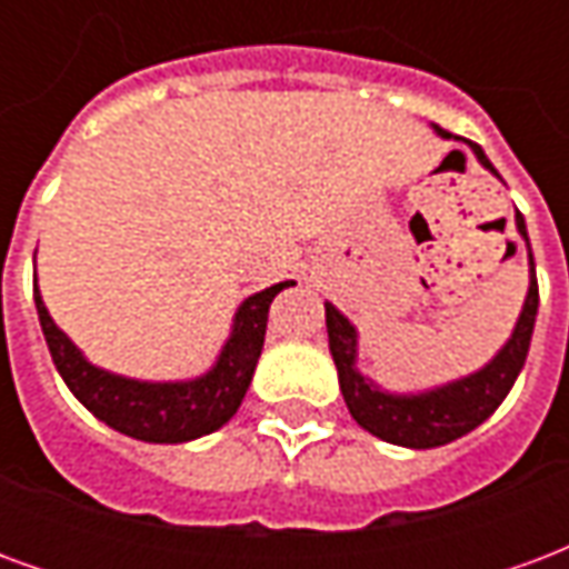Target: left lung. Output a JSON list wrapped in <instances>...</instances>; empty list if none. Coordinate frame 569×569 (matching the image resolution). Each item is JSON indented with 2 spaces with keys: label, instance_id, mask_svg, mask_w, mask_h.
I'll list each match as a JSON object with an SVG mask.
<instances>
[{
  "label": "left lung",
  "instance_id": "obj_1",
  "mask_svg": "<svg viewBox=\"0 0 569 569\" xmlns=\"http://www.w3.org/2000/svg\"><path fill=\"white\" fill-rule=\"evenodd\" d=\"M441 137H448L439 130ZM478 161L488 170L493 163L488 154L476 146ZM518 231L525 234L527 249H530V237H527L525 216H515ZM530 264H533V252H530ZM539 308V286L537 271H530V292H527L525 310L518 317L509 345L502 347L500 357L490 366H485L476 375H469L463 381L448 383L441 390L423 396H390L375 390L357 369H353V357H357V329L332 308L326 305V329H329V350H332L335 366H338V381H341V393L350 408V415L359 427L369 429L371 436L393 445H406V448H439L448 441L460 439L469 429H476L500 408V402L512 390L518 371L525 369L527 350H530V335H533V322H537Z\"/></svg>",
  "mask_w": 569,
  "mask_h": 569
}]
</instances>
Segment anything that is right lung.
Returning <instances> with one entry per match:
<instances>
[{"label":"right lung","instance_id":"obj_1","mask_svg":"<svg viewBox=\"0 0 569 569\" xmlns=\"http://www.w3.org/2000/svg\"><path fill=\"white\" fill-rule=\"evenodd\" d=\"M286 286L292 283H277L247 298L237 310L234 335L224 345L216 369L188 383H140L97 369L48 317L39 289H32V296L51 359L81 406L130 439L176 445L207 436L234 418L261 357L268 308Z\"/></svg>","mask_w":569,"mask_h":569}]
</instances>
